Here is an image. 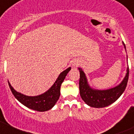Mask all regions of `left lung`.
I'll use <instances>...</instances> for the list:
<instances>
[{
  "label": "left lung",
  "mask_w": 134,
  "mask_h": 134,
  "mask_svg": "<svg viewBox=\"0 0 134 134\" xmlns=\"http://www.w3.org/2000/svg\"><path fill=\"white\" fill-rule=\"evenodd\" d=\"M124 48L126 46L123 42ZM80 80H79V90L80 97L82 100L92 107L102 108L109 106L117 100L126 88L129 77V68L127 69V73L125 78L117 86L106 90H96L91 88L87 82L86 77L84 71L79 68Z\"/></svg>",
  "instance_id": "obj_1"
}]
</instances>
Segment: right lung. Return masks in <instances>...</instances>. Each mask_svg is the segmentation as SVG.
<instances>
[{"label":"right lung","mask_w":134,"mask_h":134,"mask_svg":"<svg viewBox=\"0 0 134 134\" xmlns=\"http://www.w3.org/2000/svg\"><path fill=\"white\" fill-rule=\"evenodd\" d=\"M71 69V67H69L68 69L63 71L59 75L54 85L47 92L39 96L31 97L22 94L19 92H16L8 82L9 86L14 97L25 107L40 112L48 111L55 105L58 100L59 99L60 96L61 85Z\"/></svg>","instance_id":"add662e5"}]
</instances>
